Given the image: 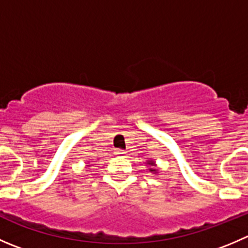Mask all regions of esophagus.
<instances>
[{
    "instance_id": "1",
    "label": "esophagus",
    "mask_w": 248,
    "mask_h": 248,
    "mask_svg": "<svg viewBox=\"0 0 248 248\" xmlns=\"http://www.w3.org/2000/svg\"><path fill=\"white\" fill-rule=\"evenodd\" d=\"M115 155H117V156H124V155H126V151L121 150V149H117V150L115 151Z\"/></svg>"
}]
</instances>
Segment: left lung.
Returning a JSON list of instances; mask_svg holds the SVG:
<instances>
[{"label": "left lung", "instance_id": "8db88e82", "mask_svg": "<svg viewBox=\"0 0 248 248\" xmlns=\"http://www.w3.org/2000/svg\"><path fill=\"white\" fill-rule=\"evenodd\" d=\"M146 165L149 166V172L154 173V174H157L158 170H157V168H156V163H155V161H153V160H148V161H146Z\"/></svg>", "mask_w": 248, "mask_h": 248}]
</instances>
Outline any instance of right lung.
I'll use <instances>...</instances> for the list:
<instances>
[{
    "label": "right lung",
    "instance_id": "obj_1",
    "mask_svg": "<svg viewBox=\"0 0 248 248\" xmlns=\"http://www.w3.org/2000/svg\"><path fill=\"white\" fill-rule=\"evenodd\" d=\"M87 166H88V167H90V165H87Z\"/></svg>",
    "mask_w": 248,
    "mask_h": 248
}]
</instances>
